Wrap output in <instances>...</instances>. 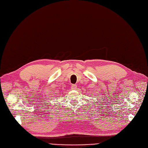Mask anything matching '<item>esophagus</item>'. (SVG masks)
Here are the masks:
<instances>
[{"instance_id":"1","label":"esophagus","mask_w":148,"mask_h":148,"mask_svg":"<svg viewBox=\"0 0 148 148\" xmlns=\"http://www.w3.org/2000/svg\"><path fill=\"white\" fill-rule=\"evenodd\" d=\"M71 87V89H72V90H76V89H77V85H75V84L72 85Z\"/></svg>"}]
</instances>
